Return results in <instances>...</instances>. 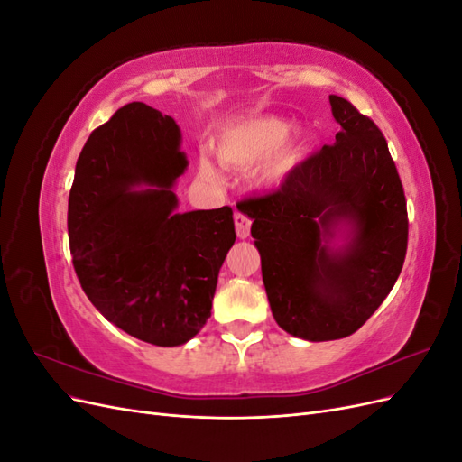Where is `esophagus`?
<instances>
[{
    "label": "esophagus",
    "instance_id": "esophagus-1",
    "mask_svg": "<svg viewBox=\"0 0 462 462\" xmlns=\"http://www.w3.org/2000/svg\"><path fill=\"white\" fill-rule=\"evenodd\" d=\"M250 226H253V219H250L243 212H235V229H236V236H239V239H246V236L250 235Z\"/></svg>",
    "mask_w": 462,
    "mask_h": 462
}]
</instances>
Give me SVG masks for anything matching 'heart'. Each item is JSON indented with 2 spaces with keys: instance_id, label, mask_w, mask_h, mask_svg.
Segmentation results:
<instances>
[{
  "instance_id": "obj_1",
  "label": "heart",
  "mask_w": 462,
  "mask_h": 462,
  "mask_svg": "<svg viewBox=\"0 0 462 462\" xmlns=\"http://www.w3.org/2000/svg\"><path fill=\"white\" fill-rule=\"evenodd\" d=\"M289 125L277 117H253L231 125L217 143V158L233 170H246L263 160L256 170L254 180L260 187L277 183L304 152L299 131L287 133ZM202 171L214 177V170L204 163Z\"/></svg>"
}]
</instances>
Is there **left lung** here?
Here are the masks:
<instances>
[{
    "instance_id": "left-lung-1",
    "label": "left lung",
    "mask_w": 462,
    "mask_h": 462,
    "mask_svg": "<svg viewBox=\"0 0 462 462\" xmlns=\"http://www.w3.org/2000/svg\"><path fill=\"white\" fill-rule=\"evenodd\" d=\"M329 104L341 125L335 144L246 208L272 314L309 341L343 339L365 326L393 289L409 243L407 200L385 136L345 97L329 96ZM343 220L354 239L331 254L320 241Z\"/></svg>"
}]
</instances>
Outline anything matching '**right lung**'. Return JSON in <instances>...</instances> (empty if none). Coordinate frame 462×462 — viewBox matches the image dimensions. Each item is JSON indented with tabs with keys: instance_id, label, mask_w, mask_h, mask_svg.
<instances>
[{
	"instance_id": "1",
	"label": "right lung",
	"mask_w": 462,
	"mask_h": 462,
	"mask_svg": "<svg viewBox=\"0 0 462 462\" xmlns=\"http://www.w3.org/2000/svg\"><path fill=\"white\" fill-rule=\"evenodd\" d=\"M177 123L143 102L119 107L82 146L69 192V246L90 302L133 337L177 346L212 316L233 246V209L175 214L187 158ZM150 184L146 191H133Z\"/></svg>"
}]
</instances>
